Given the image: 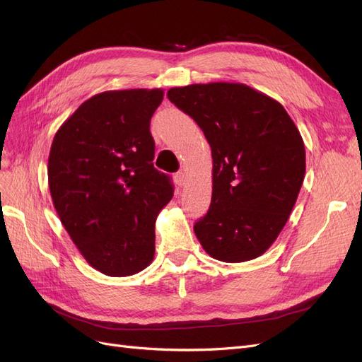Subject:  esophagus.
I'll use <instances>...</instances> for the list:
<instances>
[{
  "label": "esophagus",
  "mask_w": 362,
  "mask_h": 362,
  "mask_svg": "<svg viewBox=\"0 0 362 362\" xmlns=\"http://www.w3.org/2000/svg\"><path fill=\"white\" fill-rule=\"evenodd\" d=\"M175 181H177L178 185H184L185 184V173L182 170L175 173Z\"/></svg>",
  "instance_id": "esophagus-1"
}]
</instances>
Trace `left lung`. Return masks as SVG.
Wrapping results in <instances>:
<instances>
[{
	"instance_id": "obj_1",
	"label": "left lung",
	"mask_w": 362,
	"mask_h": 362,
	"mask_svg": "<svg viewBox=\"0 0 362 362\" xmlns=\"http://www.w3.org/2000/svg\"><path fill=\"white\" fill-rule=\"evenodd\" d=\"M169 100L194 119L213 157L210 210L193 226L208 255L258 258L275 243L305 178V145L276 100L242 83L172 87Z\"/></svg>"
}]
</instances>
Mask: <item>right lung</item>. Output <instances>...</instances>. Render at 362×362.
I'll use <instances>...</instances> for the list:
<instances>
[{
	"instance_id": "1",
	"label": "right lung",
	"mask_w": 362,
	"mask_h": 362,
	"mask_svg": "<svg viewBox=\"0 0 362 362\" xmlns=\"http://www.w3.org/2000/svg\"><path fill=\"white\" fill-rule=\"evenodd\" d=\"M163 89L93 95L54 136L48 185L54 208L89 264L107 276L146 269L156 254V221L173 187L154 168L151 117Z\"/></svg>"
}]
</instances>
